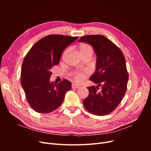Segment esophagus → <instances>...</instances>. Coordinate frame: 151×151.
I'll list each match as a JSON object with an SVG mask.
<instances>
[{
	"label": "esophagus",
	"instance_id": "34e87169",
	"mask_svg": "<svg viewBox=\"0 0 151 151\" xmlns=\"http://www.w3.org/2000/svg\"><path fill=\"white\" fill-rule=\"evenodd\" d=\"M72 88L73 89H78L79 88H81V86L77 84H72Z\"/></svg>",
	"mask_w": 151,
	"mask_h": 151
}]
</instances>
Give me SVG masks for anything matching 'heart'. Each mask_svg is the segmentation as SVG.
I'll list each match as a JSON object with an SVG mask.
<instances>
[{
    "instance_id": "b5f03b06",
    "label": "heart",
    "mask_w": 151,
    "mask_h": 151,
    "mask_svg": "<svg viewBox=\"0 0 151 151\" xmlns=\"http://www.w3.org/2000/svg\"><path fill=\"white\" fill-rule=\"evenodd\" d=\"M79 51L82 57H84L86 55H90L91 57H92L94 53V50L92 47L87 43L80 44L79 46ZM67 52L68 50H66L64 53H63V56L67 53ZM72 76L73 77H74V79L76 82L80 83V82L83 81L85 78L86 72H75L73 73Z\"/></svg>"
}]
</instances>
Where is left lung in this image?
I'll list each match as a JSON object with an SVG mask.
<instances>
[{
	"mask_svg": "<svg viewBox=\"0 0 151 151\" xmlns=\"http://www.w3.org/2000/svg\"><path fill=\"white\" fill-rule=\"evenodd\" d=\"M79 42L93 47L96 55V70L89 80L97 86L88 87L89 95L83 101L91 113L104 116L115 110L124 97L129 75L124 55L111 41L103 35H87ZM101 87V91L97 90Z\"/></svg>",
	"mask_w": 151,
	"mask_h": 151,
	"instance_id": "left-lung-1",
	"label": "left lung"
}]
</instances>
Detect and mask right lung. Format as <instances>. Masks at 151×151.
<instances>
[{"label": "right lung", "instance_id": "right-lung-1", "mask_svg": "<svg viewBox=\"0 0 151 151\" xmlns=\"http://www.w3.org/2000/svg\"><path fill=\"white\" fill-rule=\"evenodd\" d=\"M78 37L61 35L45 36L36 42L22 62L21 83L31 108L40 113L55 110L71 89L70 81L50 82L54 65L58 64L63 50Z\"/></svg>", "mask_w": 151, "mask_h": 151}]
</instances>
